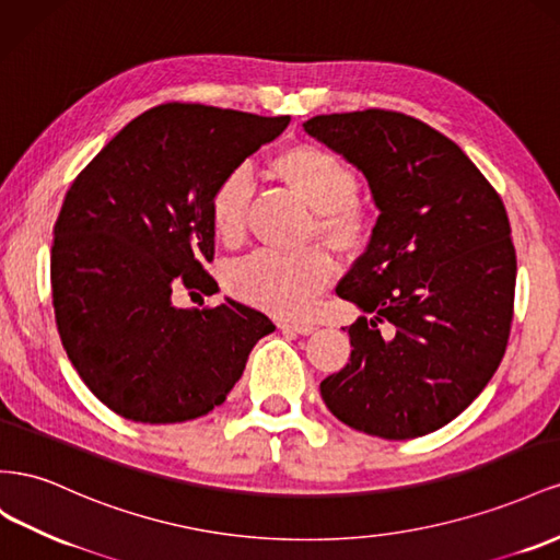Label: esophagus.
Listing matches in <instances>:
<instances>
[{"mask_svg":"<svg viewBox=\"0 0 560 560\" xmlns=\"http://www.w3.org/2000/svg\"><path fill=\"white\" fill-rule=\"evenodd\" d=\"M279 328H281V330L298 332V335H312V332L316 330V326H312V324H300V322H281Z\"/></svg>","mask_w":560,"mask_h":560,"instance_id":"1","label":"esophagus"}]
</instances>
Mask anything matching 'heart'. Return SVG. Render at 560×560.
I'll use <instances>...</instances> for the list:
<instances>
[{
  "label": "heart",
  "mask_w": 560,
  "mask_h": 560,
  "mask_svg": "<svg viewBox=\"0 0 560 560\" xmlns=\"http://www.w3.org/2000/svg\"><path fill=\"white\" fill-rule=\"evenodd\" d=\"M271 171L316 213L314 232L338 253H359L371 238V218L357 197V175L342 159L316 145H293L271 159ZM253 197L248 168H232L211 191L209 220L220 244L242 242ZM332 277L324 248L300 253L258 250L225 269L228 291L248 305L277 316H300L310 310Z\"/></svg>",
  "instance_id": "heart-1"
}]
</instances>
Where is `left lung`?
Segmentation results:
<instances>
[{
  "instance_id": "left-lung-1",
  "label": "left lung",
  "mask_w": 560,
  "mask_h": 560,
  "mask_svg": "<svg viewBox=\"0 0 560 560\" xmlns=\"http://www.w3.org/2000/svg\"><path fill=\"white\" fill-rule=\"evenodd\" d=\"M302 129L363 173L380 213L335 289L369 316L349 326L354 349L322 382L324 404L363 434L424 436L504 357L516 289L504 203L451 138L401 112L316 115Z\"/></svg>"
}]
</instances>
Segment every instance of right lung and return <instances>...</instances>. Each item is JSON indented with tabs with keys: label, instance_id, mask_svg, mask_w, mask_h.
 <instances>
[{
	"label": "right lung",
	"instance_id": "add662e5",
	"mask_svg": "<svg viewBox=\"0 0 560 560\" xmlns=\"http://www.w3.org/2000/svg\"><path fill=\"white\" fill-rule=\"evenodd\" d=\"M289 121L159 105L68 189L51 248L56 326L79 377L121 418L173 424L211 412L275 330L236 300L199 312L175 305L173 291H220L203 269L213 260L211 191Z\"/></svg>",
	"mask_w": 560,
	"mask_h": 560
}]
</instances>
